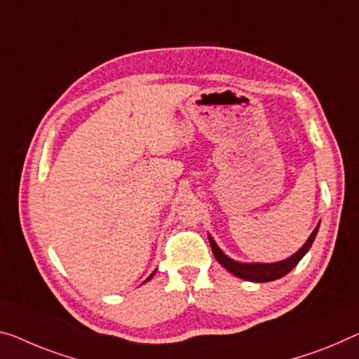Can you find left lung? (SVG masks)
I'll use <instances>...</instances> for the list:
<instances>
[{
	"label": "left lung",
	"mask_w": 359,
	"mask_h": 359,
	"mask_svg": "<svg viewBox=\"0 0 359 359\" xmlns=\"http://www.w3.org/2000/svg\"><path fill=\"white\" fill-rule=\"evenodd\" d=\"M318 228L319 226L314 228L311 236L308 237V241L303 244V247L299 252L294 253L292 257H289L287 260H283L278 263H239V262H234V260H231L229 257H226L222 250H219V247L215 244V241L210 236H208V241H210V247H212L215 258H217L218 263L228 269L229 273H233L234 276H237V278H241V279L253 280V283H269V280L283 278V276L290 273L292 269L297 266V263L302 260L303 255L310 250L314 237H316V234H318Z\"/></svg>",
	"instance_id": "obj_1"
}]
</instances>
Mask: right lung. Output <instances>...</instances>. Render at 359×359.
Returning <instances> with one entry per match:
<instances>
[{
    "label": "right lung",
    "instance_id": "add662e5",
    "mask_svg": "<svg viewBox=\"0 0 359 359\" xmlns=\"http://www.w3.org/2000/svg\"><path fill=\"white\" fill-rule=\"evenodd\" d=\"M152 276H154V273H152V274H151V276H149V278H147V279H151V278H152Z\"/></svg>",
    "mask_w": 359,
    "mask_h": 359
}]
</instances>
